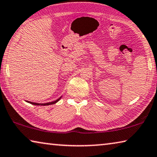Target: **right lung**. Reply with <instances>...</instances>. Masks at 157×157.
Here are the masks:
<instances>
[{
    "mask_svg": "<svg viewBox=\"0 0 157 157\" xmlns=\"http://www.w3.org/2000/svg\"><path fill=\"white\" fill-rule=\"evenodd\" d=\"M61 98H62V97H60V98H59V99H57V100L53 101V102H48V103H44V104H40V103H36V102H29V101H27V102H29V103H30V104H32V105H43V106H46V105H50L55 104V103L57 102L58 101H59V100L61 99Z\"/></svg>",
    "mask_w": 157,
    "mask_h": 157,
    "instance_id": "obj_1",
    "label": "right lung"
}]
</instances>
